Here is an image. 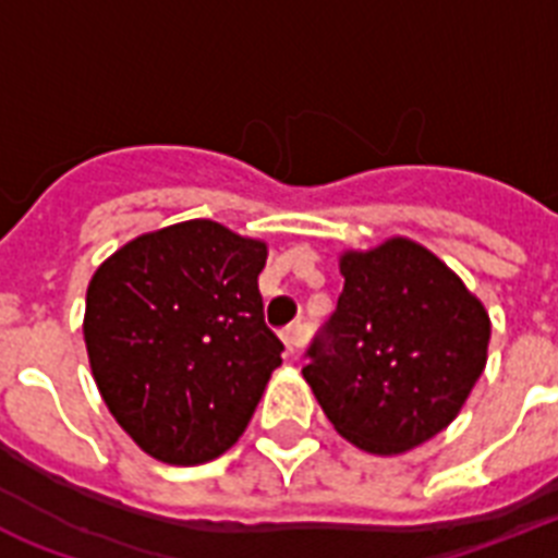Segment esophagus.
Masks as SVG:
<instances>
[{
  "instance_id": "esophagus-1",
  "label": "esophagus",
  "mask_w": 558,
  "mask_h": 558,
  "mask_svg": "<svg viewBox=\"0 0 558 558\" xmlns=\"http://www.w3.org/2000/svg\"><path fill=\"white\" fill-rule=\"evenodd\" d=\"M306 341V332L301 324H295V327H289L287 332H283V344H287L289 353H298V348H304Z\"/></svg>"
}]
</instances>
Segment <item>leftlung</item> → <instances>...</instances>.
<instances>
[{
    "instance_id": "1",
    "label": "left lung",
    "mask_w": 558,
    "mask_h": 558,
    "mask_svg": "<svg viewBox=\"0 0 558 558\" xmlns=\"http://www.w3.org/2000/svg\"><path fill=\"white\" fill-rule=\"evenodd\" d=\"M344 292L306 350V385L332 428L371 454L432 440L486 367L489 313L466 283L408 236L339 257Z\"/></svg>"
}]
</instances>
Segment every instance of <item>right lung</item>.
Segmentation results:
<instances>
[{
	"mask_svg": "<svg viewBox=\"0 0 558 558\" xmlns=\"http://www.w3.org/2000/svg\"><path fill=\"white\" fill-rule=\"evenodd\" d=\"M269 245L187 219L121 245L86 289L83 341L109 414L150 458L231 449L280 365L257 275Z\"/></svg>",
	"mask_w": 558,
	"mask_h": 558,
	"instance_id": "obj_1",
	"label": "right lung"
}]
</instances>
